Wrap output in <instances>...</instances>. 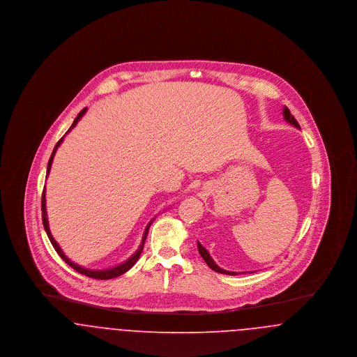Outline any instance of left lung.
Listing matches in <instances>:
<instances>
[{"instance_id":"8db88e82","label":"left lung","mask_w":357,"mask_h":357,"mask_svg":"<svg viewBox=\"0 0 357 357\" xmlns=\"http://www.w3.org/2000/svg\"><path fill=\"white\" fill-rule=\"evenodd\" d=\"M282 114H284V118H285V120H287L288 123L293 124V126L297 127V128H300V124L297 123V120L294 119V116L290 114V111H289L287 107L284 108V112H282ZM198 252H199V255H202V258H204V262L208 265V268L213 269L214 272L221 273V274H229V275H236V274H238V273L236 272H229V271L221 269V268L214 262V259L210 257L208 252L201 245V242H198Z\"/></svg>"}]
</instances>
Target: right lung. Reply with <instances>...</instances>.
I'll return each instance as SVG.
<instances>
[{"mask_svg":"<svg viewBox=\"0 0 357 357\" xmlns=\"http://www.w3.org/2000/svg\"><path fill=\"white\" fill-rule=\"evenodd\" d=\"M85 112H86V108L80 111V114L77 115V118L73 120L72 126L69 127L67 134H68L69 131H70V130L77 124V121L83 118V115H84ZM64 136L57 142V144L54 146V149H53V151H52L51 158H50V162H48L47 174H50V171H51L53 156H54V153H56V150L59 149V146L63 143ZM41 211H43V225H44V229H45V231H47V236L50 238V241H51L52 246H53V248H54V250L57 252V255H60V257H61V258L68 264L69 266H70V268H73L76 272H79L80 274H84L86 277L95 278V280H109V278H115V277H119V275H121L123 273L130 271V269L135 265L136 261H137V259H139V257H140V253H142L143 246H144V241H146V237H147V234H149V229H150V226H151V223H153V221H151L149 225H147V227H146V230H144V234H143V238H142V243H140L139 249L136 250L135 255H132V257H130L126 262L120 264V265L115 266V268L105 269V271H91V269H86V268H83V266H80V265H77V264L72 262V261L69 259L68 257L63 253V250L60 249V246H59V243L54 241V238L52 237L51 230H50V225H48V218H47V208H45V188H44V191H43V198H41Z\"/></svg>","mask_w":357,"mask_h":357,"instance_id":"obj_1","label":"right lung"}]
</instances>
